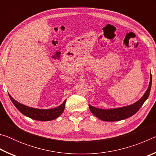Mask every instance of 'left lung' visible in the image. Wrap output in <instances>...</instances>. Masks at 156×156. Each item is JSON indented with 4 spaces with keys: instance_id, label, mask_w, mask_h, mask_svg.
I'll list each match as a JSON object with an SVG mask.
<instances>
[{
    "instance_id": "1",
    "label": "left lung",
    "mask_w": 156,
    "mask_h": 156,
    "mask_svg": "<svg viewBox=\"0 0 156 156\" xmlns=\"http://www.w3.org/2000/svg\"><path fill=\"white\" fill-rule=\"evenodd\" d=\"M151 83L152 76L151 74H150V82L147 90L143 95V96L136 102H135V103L129 105V106L111 109H98V108L92 107L91 105H89V109H90L91 113L95 116H96L99 119L103 121L114 122V121H119L121 120L126 119V118L131 117V116L135 114L140 109V107L144 104V102L146 101L149 96L150 91H151Z\"/></svg>"
}]
</instances>
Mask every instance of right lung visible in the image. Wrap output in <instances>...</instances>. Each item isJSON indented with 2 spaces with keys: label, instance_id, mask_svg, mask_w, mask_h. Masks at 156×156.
<instances>
[{
  "label": "right lung",
  "instance_id": "1",
  "mask_svg": "<svg viewBox=\"0 0 156 156\" xmlns=\"http://www.w3.org/2000/svg\"><path fill=\"white\" fill-rule=\"evenodd\" d=\"M9 96L11 99L13 104L15 105V107L17 108V109L20 112L23 113L27 117L31 118V119L40 121H49L52 120L57 118L58 116L62 114V112H64L66 100L62 103L58 107L54 108V109H35V108L25 106L24 105H22L15 100L13 98L10 96L9 94Z\"/></svg>",
  "mask_w": 156,
  "mask_h": 156
}]
</instances>
